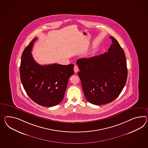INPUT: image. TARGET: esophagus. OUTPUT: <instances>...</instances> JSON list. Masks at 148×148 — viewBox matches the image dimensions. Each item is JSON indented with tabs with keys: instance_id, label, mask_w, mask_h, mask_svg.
Wrapping results in <instances>:
<instances>
[{
	"instance_id": "obj_1",
	"label": "esophagus",
	"mask_w": 148,
	"mask_h": 148,
	"mask_svg": "<svg viewBox=\"0 0 148 148\" xmlns=\"http://www.w3.org/2000/svg\"><path fill=\"white\" fill-rule=\"evenodd\" d=\"M73 70H74V71H75V73L78 72V70H79V68H78V66H77V65H75V66H74Z\"/></svg>"
}]
</instances>
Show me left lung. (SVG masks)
Returning a JSON list of instances; mask_svg holds the SVG:
<instances>
[{"mask_svg":"<svg viewBox=\"0 0 148 148\" xmlns=\"http://www.w3.org/2000/svg\"><path fill=\"white\" fill-rule=\"evenodd\" d=\"M108 52L77 61L78 73L88 102L101 105L113 101L121 93L127 79L125 53L112 36Z\"/></svg>","mask_w":148,"mask_h":148,"instance_id":"1","label":"left lung"}]
</instances>
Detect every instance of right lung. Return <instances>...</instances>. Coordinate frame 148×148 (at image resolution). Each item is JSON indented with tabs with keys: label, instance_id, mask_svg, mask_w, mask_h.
Returning <instances> with one entry per match:
<instances>
[{
	"label": "right lung",
	"instance_id": "right-lung-1",
	"mask_svg": "<svg viewBox=\"0 0 148 148\" xmlns=\"http://www.w3.org/2000/svg\"><path fill=\"white\" fill-rule=\"evenodd\" d=\"M34 38L23 51L20 66L21 83L27 94L38 105L56 106L62 101L69 78L74 74L72 64H38L31 53Z\"/></svg>",
	"mask_w": 148,
	"mask_h": 148
}]
</instances>
